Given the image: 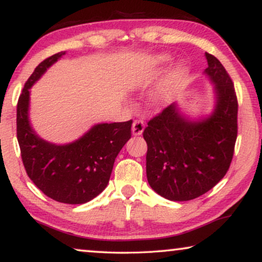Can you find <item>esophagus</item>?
Segmentation results:
<instances>
[{"instance_id": "1", "label": "esophagus", "mask_w": 262, "mask_h": 262, "mask_svg": "<svg viewBox=\"0 0 262 262\" xmlns=\"http://www.w3.org/2000/svg\"><path fill=\"white\" fill-rule=\"evenodd\" d=\"M144 121L141 120V119H137L134 121V124H132V135L134 136H141L143 134V131H144Z\"/></svg>"}]
</instances>
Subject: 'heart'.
<instances>
[{"label":"heart","instance_id":"obj_1","mask_svg":"<svg viewBox=\"0 0 262 262\" xmlns=\"http://www.w3.org/2000/svg\"><path fill=\"white\" fill-rule=\"evenodd\" d=\"M168 59H169V57L166 56V55L159 56L157 58H155V60H154V64H156V66H160V64L166 63ZM184 73H185V70H184V68H182V67L179 66L177 68H174V69L171 70L170 76H169L170 83H175V82H178L179 80H180V78L182 77V75H184Z\"/></svg>","mask_w":262,"mask_h":262}]
</instances>
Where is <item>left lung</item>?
<instances>
[{
  "instance_id": "8db88e82",
  "label": "left lung",
  "mask_w": 262,
  "mask_h": 262,
  "mask_svg": "<svg viewBox=\"0 0 262 262\" xmlns=\"http://www.w3.org/2000/svg\"><path fill=\"white\" fill-rule=\"evenodd\" d=\"M204 74L214 84L213 112L189 119L171 103L154 117L143 132L146 178L157 194L186 202L214 187L230 167L237 137V98L225 68L205 52Z\"/></svg>"
}]
</instances>
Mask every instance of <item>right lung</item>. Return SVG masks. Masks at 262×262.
Listing matches in <instances>:
<instances>
[{"label": "right lung", "instance_id": "right-lung-1", "mask_svg": "<svg viewBox=\"0 0 262 262\" xmlns=\"http://www.w3.org/2000/svg\"><path fill=\"white\" fill-rule=\"evenodd\" d=\"M66 52L39 64L28 78L16 107V135L26 173L33 184L56 202L84 204L108 184L114 161L131 138L132 120L96 124L73 143L57 145L35 134L28 117L30 89Z\"/></svg>", "mask_w": 262, "mask_h": 262}]
</instances>
